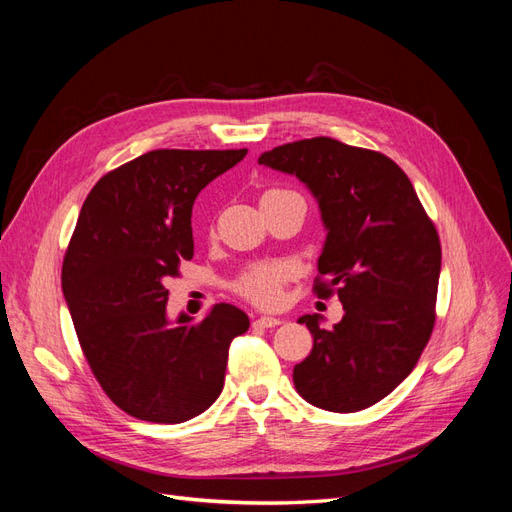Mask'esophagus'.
Segmentation results:
<instances>
[{
	"label": "esophagus",
	"instance_id": "34e87169",
	"mask_svg": "<svg viewBox=\"0 0 512 512\" xmlns=\"http://www.w3.org/2000/svg\"><path fill=\"white\" fill-rule=\"evenodd\" d=\"M282 320L275 318V316H260L258 320H254V327H265V329H271V327H277Z\"/></svg>",
	"mask_w": 512,
	"mask_h": 512
}]
</instances>
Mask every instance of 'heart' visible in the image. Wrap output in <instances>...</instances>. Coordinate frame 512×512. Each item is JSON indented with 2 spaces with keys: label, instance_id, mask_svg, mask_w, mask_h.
<instances>
[{
  "label": "heart",
  "instance_id": "obj_1",
  "mask_svg": "<svg viewBox=\"0 0 512 512\" xmlns=\"http://www.w3.org/2000/svg\"><path fill=\"white\" fill-rule=\"evenodd\" d=\"M292 275L294 267L290 262H260L239 277L237 290L256 305H275L282 297V286Z\"/></svg>",
  "mask_w": 512,
  "mask_h": 512
}]
</instances>
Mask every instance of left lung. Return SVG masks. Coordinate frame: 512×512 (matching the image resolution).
<instances>
[{
	"label": "left lung",
	"instance_id": "obj_1",
	"mask_svg": "<svg viewBox=\"0 0 512 512\" xmlns=\"http://www.w3.org/2000/svg\"><path fill=\"white\" fill-rule=\"evenodd\" d=\"M258 164L294 175L316 198L327 239L314 290H335L346 312L333 329L318 314L299 318L314 348L294 365L297 393L329 412L374 406L408 378L431 337L436 226L408 175L378 151L316 136L265 151Z\"/></svg>",
	"mask_w": 512,
	"mask_h": 512
}]
</instances>
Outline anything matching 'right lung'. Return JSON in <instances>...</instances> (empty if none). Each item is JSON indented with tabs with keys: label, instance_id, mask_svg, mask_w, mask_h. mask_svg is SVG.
Instances as JSON below:
<instances>
[{
	"label": "right lung",
	"instance_id": "add662e5",
	"mask_svg": "<svg viewBox=\"0 0 512 512\" xmlns=\"http://www.w3.org/2000/svg\"><path fill=\"white\" fill-rule=\"evenodd\" d=\"M247 149H156L104 175L89 192L61 267V288L96 380L149 423H183L224 389L228 348L250 329L230 303L194 322L166 316V280L194 256L200 190Z\"/></svg>",
	"mask_w": 512,
	"mask_h": 512
}]
</instances>
